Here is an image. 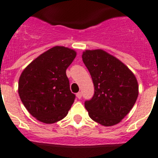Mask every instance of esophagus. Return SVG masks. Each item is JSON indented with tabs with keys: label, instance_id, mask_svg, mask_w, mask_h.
Listing matches in <instances>:
<instances>
[{
	"label": "esophagus",
	"instance_id": "obj_1",
	"mask_svg": "<svg viewBox=\"0 0 158 158\" xmlns=\"http://www.w3.org/2000/svg\"><path fill=\"white\" fill-rule=\"evenodd\" d=\"M76 97H77L79 99H80V98H82V93H81V92L77 93V94H76Z\"/></svg>",
	"mask_w": 158,
	"mask_h": 158
}]
</instances>
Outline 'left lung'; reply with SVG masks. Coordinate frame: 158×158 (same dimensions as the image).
<instances>
[{"label":"left lung","instance_id":"8db88e82","mask_svg":"<svg viewBox=\"0 0 158 158\" xmlns=\"http://www.w3.org/2000/svg\"><path fill=\"white\" fill-rule=\"evenodd\" d=\"M82 58L94 86V96L84 103L89 116L104 127L118 124L138 98L135 75L118 59L102 49L84 51Z\"/></svg>","mask_w":158,"mask_h":158}]
</instances>
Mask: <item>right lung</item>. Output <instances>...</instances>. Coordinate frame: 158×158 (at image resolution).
Returning <instances> with one entry per match:
<instances>
[{"instance_id": "add662e5", "label": "right lung", "mask_w": 158, "mask_h": 158, "mask_svg": "<svg viewBox=\"0 0 158 158\" xmlns=\"http://www.w3.org/2000/svg\"><path fill=\"white\" fill-rule=\"evenodd\" d=\"M76 52L55 46L40 55L22 71L18 93L21 102L34 118L52 124L67 116L75 95L70 90L66 70Z\"/></svg>"}]
</instances>
